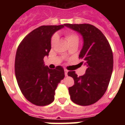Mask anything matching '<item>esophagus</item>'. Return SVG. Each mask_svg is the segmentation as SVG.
Returning <instances> with one entry per match:
<instances>
[{"label": "esophagus", "instance_id": "34e87169", "mask_svg": "<svg viewBox=\"0 0 125 125\" xmlns=\"http://www.w3.org/2000/svg\"><path fill=\"white\" fill-rule=\"evenodd\" d=\"M64 71H65V75L67 76V73H68V71L66 69H65Z\"/></svg>", "mask_w": 125, "mask_h": 125}]
</instances>
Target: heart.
I'll return each mask as SVG.
<instances>
[{
  "instance_id": "obj_1",
  "label": "heart",
  "mask_w": 125,
  "mask_h": 125,
  "mask_svg": "<svg viewBox=\"0 0 125 125\" xmlns=\"http://www.w3.org/2000/svg\"><path fill=\"white\" fill-rule=\"evenodd\" d=\"M65 36H66V39L69 45H73V44L78 45L80 38L76 33L72 31H67L65 32ZM58 39V36L56 34H54L51 38V45H54V43L57 42Z\"/></svg>"
}]
</instances>
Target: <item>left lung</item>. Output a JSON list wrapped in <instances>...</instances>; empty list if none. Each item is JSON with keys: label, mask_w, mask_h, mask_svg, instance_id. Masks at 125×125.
Returning <instances> with one entry per match:
<instances>
[{"label": "left lung", "mask_w": 125, "mask_h": 125, "mask_svg": "<svg viewBox=\"0 0 125 125\" xmlns=\"http://www.w3.org/2000/svg\"><path fill=\"white\" fill-rule=\"evenodd\" d=\"M82 36L83 45L79 54L80 63L87 69L83 76L75 71L67 74L74 80L69 87L71 101L80 106H89L99 101L106 91L113 71V53L109 42L101 30L89 24H65Z\"/></svg>", "instance_id": "left-lung-1"}]
</instances>
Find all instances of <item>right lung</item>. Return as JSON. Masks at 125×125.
<instances>
[{
  "label": "right lung",
  "mask_w": 125,
  "mask_h": 125,
  "mask_svg": "<svg viewBox=\"0 0 125 125\" xmlns=\"http://www.w3.org/2000/svg\"><path fill=\"white\" fill-rule=\"evenodd\" d=\"M63 25L42 26L29 33L17 50L15 73L17 82L24 97L36 106L50 104L54 100L55 90L65 76L62 66L51 69L43 58L49 56L51 38Z\"/></svg>",
  "instance_id": "right-lung-1"
}]
</instances>
